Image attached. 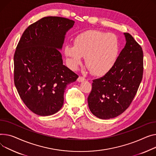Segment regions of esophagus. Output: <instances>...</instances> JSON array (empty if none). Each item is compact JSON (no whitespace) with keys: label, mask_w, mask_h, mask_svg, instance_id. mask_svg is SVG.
Returning <instances> with one entry per match:
<instances>
[{"label":"esophagus","mask_w":156,"mask_h":156,"mask_svg":"<svg viewBox=\"0 0 156 156\" xmlns=\"http://www.w3.org/2000/svg\"><path fill=\"white\" fill-rule=\"evenodd\" d=\"M77 80H78V82H83V81H86L87 80L84 77H83V76H79Z\"/></svg>","instance_id":"obj_1"}]
</instances>
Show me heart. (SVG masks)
Segmentation results:
<instances>
[{
    "label": "heart",
    "instance_id": "b5f03b06",
    "mask_svg": "<svg viewBox=\"0 0 156 156\" xmlns=\"http://www.w3.org/2000/svg\"><path fill=\"white\" fill-rule=\"evenodd\" d=\"M120 51L115 34L98 30L82 32L74 39V46L65 47V55L69 65L76 69L85 58L88 69L95 75H105L115 66Z\"/></svg>",
    "mask_w": 156,
    "mask_h": 156
}]
</instances>
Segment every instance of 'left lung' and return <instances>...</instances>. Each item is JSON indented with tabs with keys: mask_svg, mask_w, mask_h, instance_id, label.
<instances>
[{
	"mask_svg": "<svg viewBox=\"0 0 156 156\" xmlns=\"http://www.w3.org/2000/svg\"><path fill=\"white\" fill-rule=\"evenodd\" d=\"M124 35L126 44L115 66L103 77L93 80L88 97L90 110L101 119L116 117L125 111L142 79V49L129 33Z\"/></svg>",
	"mask_w": 156,
	"mask_h": 156,
	"instance_id": "1",
	"label": "left lung"
}]
</instances>
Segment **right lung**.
Wrapping results in <instances>:
<instances>
[{
	"instance_id": "add662e5",
	"label": "right lung",
	"mask_w": 156,
	"mask_h": 156,
	"mask_svg": "<svg viewBox=\"0 0 156 156\" xmlns=\"http://www.w3.org/2000/svg\"><path fill=\"white\" fill-rule=\"evenodd\" d=\"M74 24L64 17H43L24 30L17 46L14 84L26 107L38 115L58 112L63 105L66 87L78 78L63 65L58 50Z\"/></svg>"
}]
</instances>
